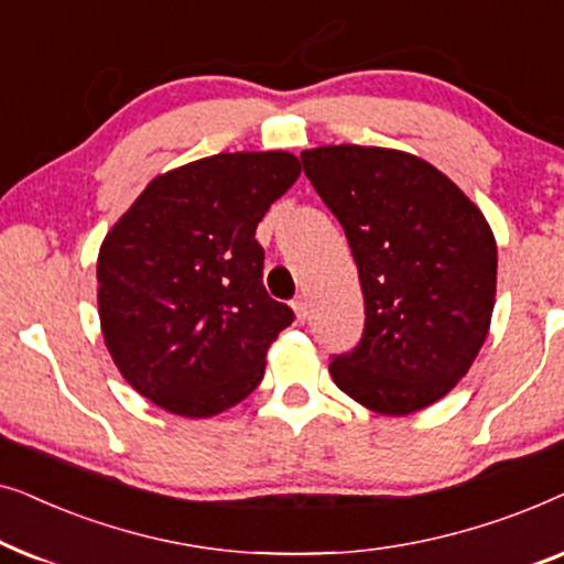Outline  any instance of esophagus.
<instances>
[{"label": "esophagus", "mask_w": 564, "mask_h": 564, "mask_svg": "<svg viewBox=\"0 0 564 564\" xmlns=\"http://www.w3.org/2000/svg\"><path fill=\"white\" fill-rule=\"evenodd\" d=\"M292 307H295V315H297V321L303 323V321L307 318V305H305V300H303V297H297L295 303H292Z\"/></svg>", "instance_id": "esophagus-1"}]
</instances>
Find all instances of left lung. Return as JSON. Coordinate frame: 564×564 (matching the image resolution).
<instances>
[{
    "mask_svg": "<svg viewBox=\"0 0 564 564\" xmlns=\"http://www.w3.org/2000/svg\"><path fill=\"white\" fill-rule=\"evenodd\" d=\"M305 176L341 223L365 292V334L328 372L382 415L442 400L485 344L498 249L473 199L413 153L321 145Z\"/></svg>",
    "mask_w": 564,
    "mask_h": 564,
    "instance_id": "8db88e82",
    "label": "left lung"
}]
</instances>
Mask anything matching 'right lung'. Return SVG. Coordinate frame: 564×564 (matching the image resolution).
Here are the masks:
<instances>
[{
    "label": "right lung",
    "mask_w": 564,
    "mask_h": 564,
    "mask_svg": "<svg viewBox=\"0 0 564 564\" xmlns=\"http://www.w3.org/2000/svg\"><path fill=\"white\" fill-rule=\"evenodd\" d=\"M300 176L288 151L218 153L156 176L105 236L97 305L130 388L184 419L257 390L295 321L267 295L259 220Z\"/></svg>",
    "instance_id": "1"
}]
</instances>
